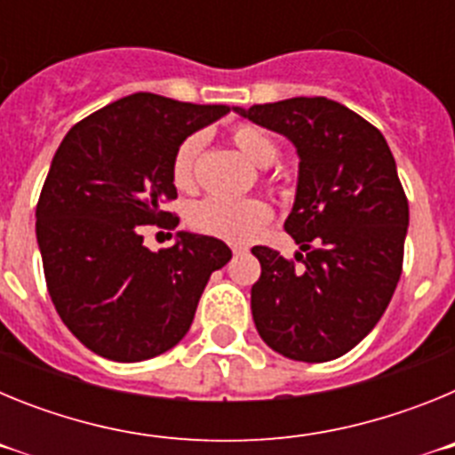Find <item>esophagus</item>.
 Here are the masks:
<instances>
[{
	"label": "esophagus",
	"instance_id": "obj_1",
	"mask_svg": "<svg viewBox=\"0 0 455 455\" xmlns=\"http://www.w3.org/2000/svg\"><path fill=\"white\" fill-rule=\"evenodd\" d=\"M241 251H246V248H243V246H232V252H235V255H236V252H241Z\"/></svg>",
	"mask_w": 455,
	"mask_h": 455
}]
</instances>
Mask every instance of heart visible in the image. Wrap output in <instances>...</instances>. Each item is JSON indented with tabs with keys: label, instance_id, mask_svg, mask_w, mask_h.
I'll return each instance as SVG.
<instances>
[{
	"label": "heart",
	"instance_id": "obj_1",
	"mask_svg": "<svg viewBox=\"0 0 455 455\" xmlns=\"http://www.w3.org/2000/svg\"><path fill=\"white\" fill-rule=\"evenodd\" d=\"M230 139L243 155L257 166H271L277 159V143L273 136L255 124H236ZM203 152V136L191 134L182 140L172 155L171 172L175 187L188 191L196 187L198 159ZM188 225L193 230L225 241H248L262 232L264 225L273 219V209L262 198H223L209 196L188 209Z\"/></svg>",
	"mask_w": 455,
	"mask_h": 455
}]
</instances>
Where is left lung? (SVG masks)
<instances>
[{
    "mask_svg": "<svg viewBox=\"0 0 455 455\" xmlns=\"http://www.w3.org/2000/svg\"><path fill=\"white\" fill-rule=\"evenodd\" d=\"M284 134L300 156L299 188L284 230L296 261L255 246L257 332L299 363L351 351L387 309L403 271L408 198L387 140L371 123L328 98H291L236 108Z\"/></svg>",
    "mask_w": 455,
    "mask_h": 455,
    "instance_id": "8db88e82",
    "label": "left lung"
}]
</instances>
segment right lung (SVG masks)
Listing matches in <instances>:
<instances>
[{
  "label": "right lung",
  "instance_id": "add662e5",
  "mask_svg": "<svg viewBox=\"0 0 455 455\" xmlns=\"http://www.w3.org/2000/svg\"><path fill=\"white\" fill-rule=\"evenodd\" d=\"M230 111L134 92L79 120L61 140L36 204L47 291L68 331L116 363L162 355L191 328L209 275L230 262L220 239L178 232L152 252L140 225L175 230L172 155Z\"/></svg>",
  "mask_w": 455,
  "mask_h": 455
}]
</instances>
